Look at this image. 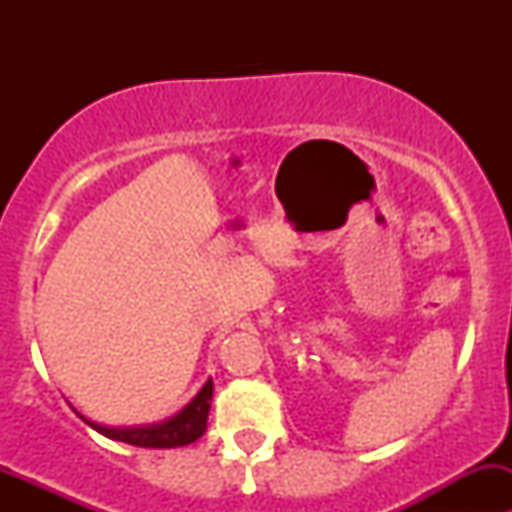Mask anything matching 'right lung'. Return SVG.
<instances>
[{
  "instance_id": "1",
  "label": "right lung",
  "mask_w": 512,
  "mask_h": 512,
  "mask_svg": "<svg viewBox=\"0 0 512 512\" xmlns=\"http://www.w3.org/2000/svg\"><path fill=\"white\" fill-rule=\"evenodd\" d=\"M210 401H213V381H205L203 389L195 394V399L185 406L180 414L170 416L168 421L153 423V426H136V428H108L101 423L84 421L98 433L113 441L131 443V446L141 448H178L188 446V443L198 441L208 428V414H210Z\"/></svg>"
}]
</instances>
